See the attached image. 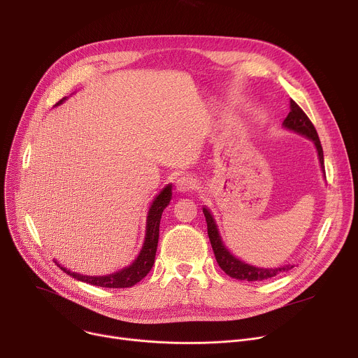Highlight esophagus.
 Here are the masks:
<instances>
[{
  "instance_id": "1",
  "label": "esophagus",
  "mask_w": 358,
  "mask_h": 358,
  "mask_svg": "<svg viewBox=\"0 0 358 358\" xmlns=\"http://www.w3.org/2000/svg\"><path fill=\"white\" fill-rule=\"evenodd\" d=\"M177 190L180 193H185V192H192L196 189V181L190 177H181L177 180Z\"/></svg>"
}]
</instances>
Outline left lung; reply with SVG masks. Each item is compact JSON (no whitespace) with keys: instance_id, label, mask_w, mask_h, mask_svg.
Returning <instances> with one entry per match:
<instances>
[{"instance_id":"left-lung-1","label":"left lung","mask_w":358,"mask_h":358,"mask_svg":"<svg viewBox=\"0 0 358 358\" xmlns=\"http://www.w3.org/2000/svg\"><path fill=\"white\" fill-rule=\"evenodd\" d=\"M283 126L290 130H294L296 134H300V135L309 138L310 141H313L316 150H317L319 162H321V166H322V171H325L324 169V150H322L321 141H319L317 131H316L315 126L312 124V122L309 120V117L306 116V113L300 108L293 100H290V113L285 119ZM203 213L206 217V223H208V235H209L217 264L224 273L231 275L232 278L247 280V281L266 280V278L274 277L280 273H285V271H289L293 268V266H285V267H277V268H258V267L245 264V262H242L241 259L235 258L227 248H224L222 238L219 236L215 219L212 217L210 212L206 208H203Z\"/></svg>"}]
</instances>
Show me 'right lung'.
<instances>
[{"mask_svg": "<svg viewBox=\"0 0 358 358\" xmlns=\"http://www.w3.org/2000/svg\"><path fill=\"white\" fill-rule=\"evenodd\" d=\"M65 99L56 103L55 106H59ZM173 185L168 184L165 189L155 197L152 206L149 208L148 217H146V235H145V242L143 247L138 255V258L131 262L129 267L122 268L120 271H116L113 274L107 275H83L78 273H72L58 264V261H55V264L58 266L64 273L68 275L77 278L80 281H84V283L92 285V286H99V287H108V289H124V287H131L150 271L154 266L155 261V254H157V247H158V238H159V223H161V216L164 209L169 204V200H171L173 196Z\"/></svg>", "mask_w": 358, "mask_h": 358, "instance_id": "1", "label": "right lung"}]
</instances>
